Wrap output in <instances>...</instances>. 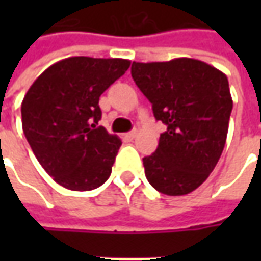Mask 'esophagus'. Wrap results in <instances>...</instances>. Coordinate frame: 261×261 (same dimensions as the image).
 <instances>
[{
    "mask_svg": "<svg viewBox=\"0 0 261 261\" xmlns=\"http://www.w3.org/2000/svg\"><path fill=\"white\" fill-rule=\"evenodd\" d=\"M136 135H138V130H136V129H135V130H130V132H129V134H127V135H126V136H127L129 139H134V138H135Z\"/></svg>",
    "mask_w": 261,
    "mask_h": 261,
    "instance_id": "esophagus-1",
    "label": "esophagus"
}]
</instances>
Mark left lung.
Returning <instances> with one entry per match:
<instances>
[{
    "label": "left lung",
    "instance_id": "left-lung-1",
    "mask_svg": "<svg viewBox=\"0 0 261 261\" xmlns=\"http://www.w3.org/2000/svg\"><path fill=\"white\" fill-rule=\"evenodd\" d=\"M130 72L167 126L155 152L144 158L146 178L160 193L187 195L209 177L224 151L232 110L228 78L192 58L134 62Z\"/></svg>",
    "mask_w": 261,
    "mask_h": 261
}]
</instances>
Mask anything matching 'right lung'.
Instances as JSON below:
<instances>
[{"label": "right lung", "instance_id": "add662e5", "mask_svg": "<svg viewBox=\"0 0 261 261\" xmlns=\"http://www.w3.org/2000/svg\"><path fill=\"white\" fill-rule=\"evenodd\" d=\"M129 66L130 61L120 58H66L45 69L25 93L23 132L58 185L87 192L110 177L122 141L97 126L98 100Z\"/></svg>", "mask_w": 261, "mask_h": 261}]
</instances>
